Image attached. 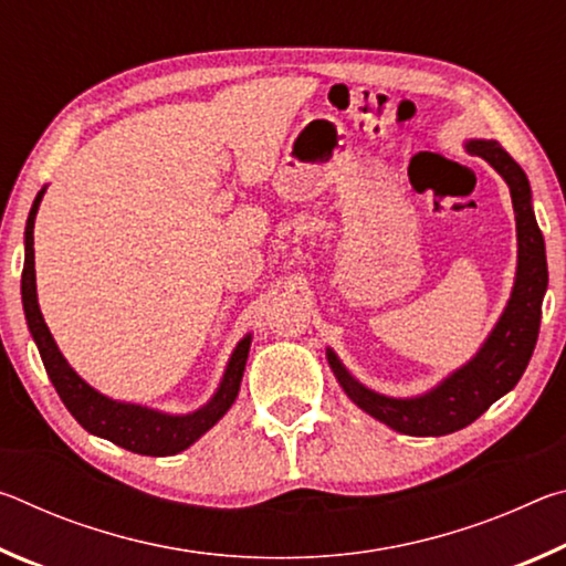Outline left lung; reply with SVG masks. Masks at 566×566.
Wrapping results in <instances>:
<instances>
[{"label": "left lung", "instance_id": "left-lung-1", "mask_svg": "<svg viewBox=\"0 0 566 566\" xmlns=\"http://www.w3.org/2000/svg\"><path fill=\"white\" fill-rule=\"evenodd\" d=\"M467 149L490 161L510 185L516 239H520V264H516L512 300L490 339L484 342L472 361L457 369L429 395L417 399H391L361 387L332 352L327 354L334 375L354 405L409 437H442L472 424L522 379L526 364L532 359L536 337H539L542 300L547 292L549 272L544 237L532 212L530 179L496 142L474 139L469 142Z\"/></svg>", "mask_w": 566, "mask_h": 566}]
</instances>
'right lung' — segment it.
Listing matches in <instances>:
<instances>
[{
  "instance_id": "1",
  "label": "right lung",
  "mask_w": 566,
  "mask_h": 566,
  "mask_svg": "<svg viewBox=\"0 0 566 566\" xmlns=\"http://www.w3.org/2000/svg\"><path fill=\"white\" fill-rule=\"evenodd\" d=\"M44 197V189L36 195L30 219H27L24 229V270H22V304L24 317L30 324V332L36 342V349L42 354L44 369L50 375L56 395L64 401V407L72 411V417L87 429V432L109 439V442L129 449L134 454L147 457H167L185 452L189 444H195L207 429H212L219 419L227 415V409L234 405L239 381L244 375V364L249 354V337L237 344V349L229 359V367L224 371L222 387L195 415L187 417H169L161 411L139 407V405H124V401H114L109 397L94 391L87 381H84L76 371L66 364L62 352L56 349L50 329L42 319L40 304H36V284H34V217L40 202Z\"/></svg>"
}]
</instances>
